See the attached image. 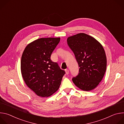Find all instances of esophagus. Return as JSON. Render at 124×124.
I'll list each match as a JSON object with an SVG mask.
<instances>
[{
  "mask_svg": "<svg viewBox=\"0 0 124 124\" xmlns=\"http://www.w3.org/2000/svg\"><path fill=\"white\" fill-rule=\"evenodd\" d=\"M65 72H66V75H68L69 73V70H65Z\"/></svg>",
  "mask_w": 124,
  "mask_h": 124,
  "instance_id": "obj_1",
  "label": "esophagus"
}]
</instances>
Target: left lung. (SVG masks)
<instances>
[{
	"label": "left lung",
	"mask_w": 124,
	"mask_h": 124,
	"mask_svg": "<svg viewBox=\"0 0 124 124\" xmlns=\"http://www.w3.org/2000/svg\"><path fill=\"white\" fill-rule=\"evenodd\" d=\"M67 41L79 67V74L73 78V82L83 91L94 89L107 69V56L102 46L94 37L83 33L69 37Z\"/></svg>",
	"instance_id": "8db88e82"
}]
</instances>
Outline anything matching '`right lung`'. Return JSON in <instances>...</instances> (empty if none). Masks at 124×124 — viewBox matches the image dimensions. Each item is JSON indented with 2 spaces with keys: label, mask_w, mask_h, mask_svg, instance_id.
<instances>
[{
  "label": "right lung",
  "mask_w": 124,
  "mask_h": 124,
  "mask_svg": "<svg viewBox=\"0 0 124 124\" xmlns=\"http://www.w3.org/2000/svg\"><path fill=\"white\" fill-rule=\"evenodd\" d=\"M60 38H42L29 43L21 58V70L26 85L37 96L48 97L59 89L65 72L50 56Z\"/></svg>",
  "instance_id": "obj_1"
}]
</instances>
